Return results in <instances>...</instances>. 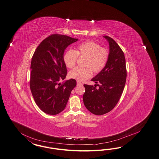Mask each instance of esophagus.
<instances>
[{"label": "esophagus", "mask_w": 159, "mask_h": 159, "mask_svg": "<svg viewBox=\"0 0 159 159\" xmlns=\"http://www.w3.org/2000/svg\"><path fill=\"white\" fill-rule=\"evenodd\" d=\"M77 85H78V86H83V84L82 83L79 82H77Z\"/></svg>", "instance_id": "1"}]
</instances>
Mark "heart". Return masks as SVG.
Returning a JSON list of instances; mask_svg holds the SVG:
<instances>
[{"label": "heart", "mask_w": 159, "mask_h": 159, "mask_svg": "<svg viewBox=\"0 0 159 159\" xmlns=\"http://www.w3.org/2000/svg\"><path fill=\"white\" fill-rule=\"evenodd\" d=\"M78 56L86 57V68L76 67L69 73V76L79 82H83L92 76L93 71L100 72L106 65L109 57L108 50L102 48L99 44L93 41H86L79 44L76 50H68L63 56L66 67L73 68L76 64Z\"/></svg>", "instance_id": "heart-1"}]
</instances>
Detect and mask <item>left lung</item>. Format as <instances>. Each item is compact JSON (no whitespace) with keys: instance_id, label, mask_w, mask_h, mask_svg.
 <instances>
[{"instance_id":"left-lung-1","label":"left lung","mask_w":159,"mask_h":159,"mask_svg":"<svg viewBox=\"0 0 159 159\" xmlns=\"http://www.w3.org/2000/svg\"><path fill=\"white\" fill-rule=\"evenodd\" d=\"M109 43V59L103 69L93 77L92 81L98 84H84L85 92L83 96L86 109L96 115H103L110 111L120 98L127 77L126 60L119 44L110 37L104 36Z\"/></svg>"}]
</instances>
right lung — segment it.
<instances>
[{
    "mask_svg": "<svg viewBox=\"0 0 159 159\" xmlns=\"http://www.w3.org/2000/svg\"><path fill=\"white\" fill-rule=\"evenodd\" d=\"M78 39L52 34L39 44L31 61L30 88L36 104L46 114L55 115L66 107L76 81L71 79L61 84L67 75L63 61L65 50Z\"/></svg>",
    "mask_w": 159,
    "mask_h": 159,
    "instance_id": "obj_1",
    "label": "right lung"
}]
</instances>
